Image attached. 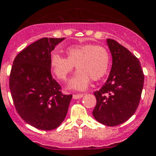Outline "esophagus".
I'll use <instances>...</instances> for the list:
<instances>
[{
  "mask_svg": "<svg viewBox=\"0 0 156 156\" xmlns=\"http://www.w3.org/2000/svg\"><path fill=\"white\" fill-rule=\"evenodd\" d=\"M84 96V94H74L73 96V98L74 100H77V99H80L82 97Z\"/></svg>",
  "mask_w": 156,
  "mask_h": 156,
  "instance_id": "34e87169",
  "label": "esophagus"
}]
</instances>
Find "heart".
<instances>
[{"instance_id": "b5f03b06", "label": "heart", "mask_w": 156, "mask_h": 156, "mask_svg": "<svg viewBox=\"0 0 156 156\" xmlns=\"http://www.w3.org/2000/svg\"><path fill=\"white\" fill-rule=\"evenodd\" d=\"M68 58L53 53L50 58L52 72L59 80H67L77 68V73L69 83V87L84 90L91 79L97 81L103 78L110 66V54L105 47L93 44L73 45L66 49Z\"/></svg>"}]
</instances>
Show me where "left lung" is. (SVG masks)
I'll use <instances>...</instances> for the list:
<instances>
[{"label":"left lung","mask_w":156,"mask_h":156,"mask_svg":"<svg viewBox=\"0 0 156 156\" xmlns=\"http://www.w3.org/2000/svg\"><path fill=\"white\" fill-rule=\"evenodd\" d=\"M112 55V67L106 83L94 92L97 105L92 115L106 126L127 121L139 105L144 84L141 63L127 48L113 39H107Z\"/></svg>","instance_id":"left-lung-1"}]
</instances>
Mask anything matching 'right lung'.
I'll return each mask as SVG.
<instances>
[{
  "label": "right lung",
  "instance_id": "right-lung-1",
  "mask_svg": "<svg viewBox=\"0 0 156 156\" xmlns=\"http://www.w3.org/2000/svg\"><path fill=\"white\" fill-rule=\"evenodd\" d=\"M63 38L43 37L15 57L9 75V90L18 114L41 130L58 128L67 115L72 95H64L52 78L51 52Z\"/></svg>",
  "mask_w": 156,
  "mask_h": 156
}]
</instances>
